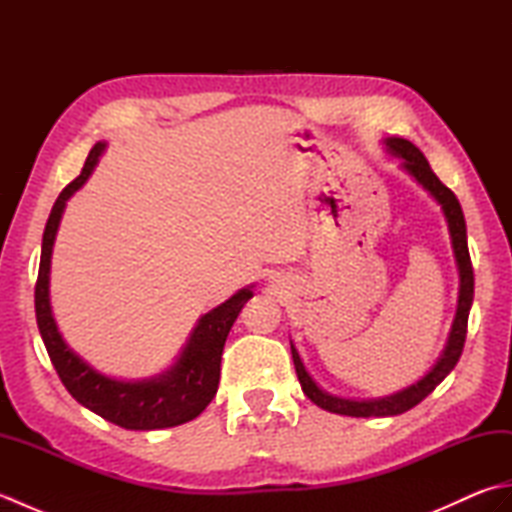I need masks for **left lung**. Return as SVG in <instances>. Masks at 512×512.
Returning <instances> with one entry per match:
<instances>
[{"mask_svg": "<svg viewBox=\"0 0 512 512\" xmlns=\"http://www.w3.org/2000/svg\"><path fill=\"white\" fill-rule=\"evenodd\" d=\"M383 145L387 149V154L396 156L400 160V169L407 171L409 176L440 204L444 220H447V226H449L455 266H458V275H460L458 310H455V319L451 325L447 345H444V350L436 361V365H433L429 372L424 374L420 380H416L413 385L396 391V394L380 396V398L356 400V398L334 396V394H330V391H325L323 387L317 385V380L310 376L306 365H303V361H301L295 343L290 341L292 361H295V369H297L303 394H306L314 402V405L325 409V411L339 413V416H352V418L398 416V413L409 411L411 407H416L418 402L427 398L431 391L451 374V369L458 365L462 350H464V341H466V323H469V312L473 306L475 279H473V266H471V257H469V244H466V222H464V213H462V206H460L458 198H455V193L449 187H444V184L438 180V176L431 171L429 162H427V158H424L422 151L413 143H409V140L391 136V138L383 140Z\"/></svg>", "mask_w": 512, "mask_h": 512, "instance_id": "obj_1", "label": "left lung"}]
</instances>
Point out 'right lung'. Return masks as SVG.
<instances>
[{"label": "right lung", "mask_w": 512, "mask_h": 512, "mask_svg": "<svg viewBox=\"0 0 512 512\" xmlns=\"http://www.w3.org/2000/svg\"><path fill=\"white\" fill-rule=\"evenodd\" d=\"M103 151L105 143H96L92 147L81 176L74 178L59 193L50 211L46 231H43L39 277L35 286L37 325L61 383L85 409L132 431L178 427V424L198 418L217 394L226 336L231 332L237 314L242 312L244 303L253 297V286L237 290L231 299L202 314L176 363L156 376L121 380L107 376L88 361H83L65 343L57 321H54L50 306V262L65 204L88 182Z\"/></svg>", "instance_id": "1"}]
</instances>
